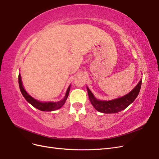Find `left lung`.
<instances>
[{"label":"left lung","mask_w":159,"mask_h":159,"mask_svg":"<svg viewBox=\"0 0 159 159\" xmlns=\"http://www.w3.org/2000/svg\"><path fill=\"white\" fill-rule=\"evenodd\" d=\"M141 84L142 80L139 81L136 87L131 92H129V94L125 95L123 97L113 100L107 101V102L106 101H99L95 99L89 89L87 88V89L91 103L96 110L103 113H115L127 108L130 104L134 102L140 91Z\"/></svg>","instance_id":"8db88e82"}]
</instances>
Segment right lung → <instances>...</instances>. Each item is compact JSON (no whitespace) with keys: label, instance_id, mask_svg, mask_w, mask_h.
<instances>
[{"label":"right lung","instance_id":"right-lung-1","mask_svg":"<svg viewBox=\"0 0 159 159\" xmlns=\"http://www.w3.org/2000/svg\"><path fill=\"white\" fill-rule=\"evenodd\" d=\"M18 84H19V87H20V89L22 95L24 96V98L26 99L27 102L30 103L33 107H36V109H39L40 111H54L57 109H60L63 106L64 104L65 103L66 101L68 98V96L70 92V85L69 86V88H68V90L66 91V93L64 98L62 99L61 101H60V102H38V101L36 100L35 99H34L30 95H28L25 89H24L22 84V80H21V77L20 74H19L18 75Z\"/></svg>","mask_w":159,"mask_h":159}]
</instances>
